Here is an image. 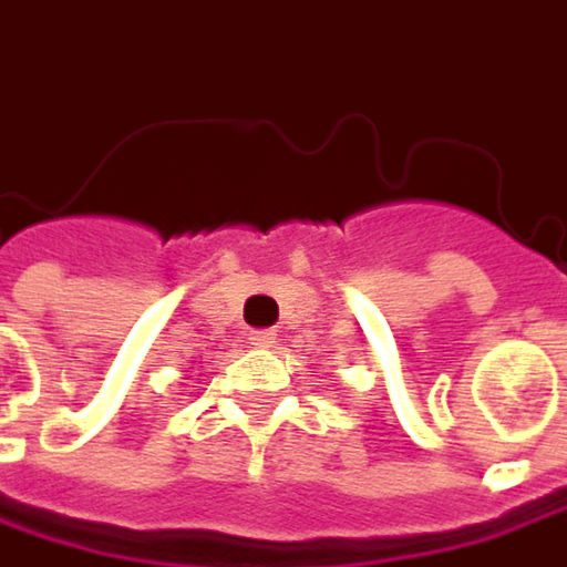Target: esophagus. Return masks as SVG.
Masks as SVG:
<instances>
[{"instance_id": "obj_1", "label": "esophagus", "mask_w": 567, "mask_h": 567, "mask_svg": "<svg viewBox=\"0 0 567 567\" xmlns=\"http://www.w3.org/2000/svg\"><path fill=\"white\" fill-rule=\"evenodd\" d=\"M276 337H279L276 330H250V333H247V340H250L252 347H272Z\"/></svg>"}]
</instances>
